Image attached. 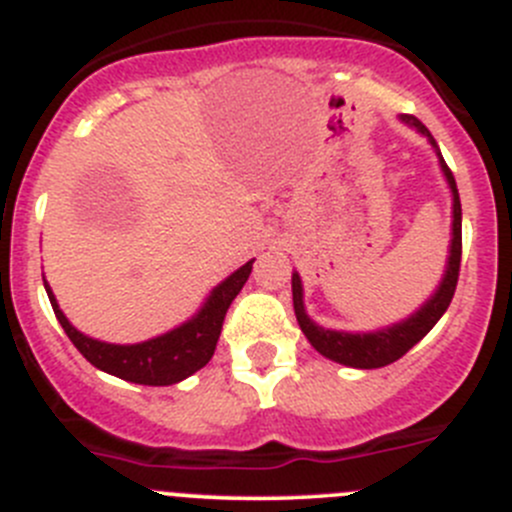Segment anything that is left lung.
I'll return each mask as SVG.
<instances>
[{
	"label": "left lung",
	"mask_w": 512,
	"mask_h": 512,
	"mask_svg": "<svg viewBox=\"0 0 512 512\" xmlns=\"http://www.w3.org/2000/svg\"><path fill=\"white\" fill-rule=\"evenodd\" d=\"M400 122L413 127L415 132L425 137L430 142V147L435 150L440 162V170H443L445 182L450 187V195H453V225H450V250H448V262H445V272L440 285L435 287L433 295L413 312L405 320L393 322L388 327H380V330L370 332H345V330H330V327H322L307 315L305 310V292H302V280L297 272H292V305H295L297 322H300V330L305 332V337L310 340V345L315 347L320 355H325L327 360L340 362L345 367H357V370H372V367H385L390 362L400 360L405 352L413 345H418L425 335L435 327V322L445 315L450 300L455 295V285H458L460 275V252H463V210H460V195L458 185H455L453 172L445 165L443 155H440L438 142L433 140L430 130L420 122L413 114H400Z\"/></svg>",
	"instance_id": "1"
}]
</instances>
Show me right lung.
<instances>
[{"instance_id": "right-lung-1", "label": "right lung", "mask_w": 512, "mask_h": 512, "mask_svg": "<svg viewBox=\"0 0 512 512\" xmlns=\"http://www.w3.org/2000/svg\"><path fill=\"white\" fill-rule=\"evenodd\" d=\"M252 262L255 260L245 262L240 270L225 277L207 295V300L202 302V307L190 320H185L175 330L165 332V335H157L145 342H135V345H114V342L94 340V337L79 332L67 320V315L59 310V302L54 297L52 287L47 285V280H44V290H47L54 315H57L59 325L64 327L72 345L97 370L122 377L127 382H137V385H157L160 388V385H175V382L195 375L200 367L210 362V357L215 355L217 340H220L227 307L240 295L242 285H245L252 272Z\"/></svg>"}]
</instances>
